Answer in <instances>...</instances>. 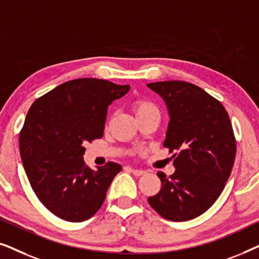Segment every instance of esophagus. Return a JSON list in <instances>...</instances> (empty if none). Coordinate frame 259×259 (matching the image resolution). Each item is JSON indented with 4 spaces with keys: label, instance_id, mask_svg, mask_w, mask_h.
Wrapping results in <instances>:
<instances>
[{
    "label": "esophagus",
    "instance_id": "obj_1",
    "mask_svg": "<svg viewBox=\"0 0 259 259\" xmlns=\"http://www.w3.org/2000/svg\"><path fill=\"white\" fill-rule=\"evenodd\" d=\"M127 168H130L131 169V172L133 173L134 176H143V175H145V173H146V171H144V169H138V168H133V167H127Z\"/></svg>",
    "mask_w": 259,
    "mask_h": 259
}]
</instances>
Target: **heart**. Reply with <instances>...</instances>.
<instances>
[{"label":"heart","instance_id":"heart-1","mask_svg":"<svg viewBox=\"0 0 259 259\" xmlns=\"http://www.w3.org/2000/svg\"><path fill=\"white\" fill-rule=\"evenodd\" d=\"M133 108L137 118L145 114H150V113H159L157 105L151 100H147V99H138V100L134 101Z\"/></svg>","mask_w":259,"mask_h":259}]
</instances>
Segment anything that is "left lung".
<instances>
[{
  "instance_id": "obj_1",
  "label": "left lung",
  "mask_w": 259,
  "mask_h": 259,
  "mask_svg": "<svg viewBox=\"0 0 259 259\" xmlns=\"http://www.w3.org/2000/svg\"><path fill=\"white\" fill-rule=\"evenodd\" d=\"M164 99L169 122L164 147L176 172H158L161 189L148 203L162 218L185 222L210 208L231 175L236 138L221 101L186 81L147 84Z\"/></svg>"
}]
</instances>
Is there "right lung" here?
I'll return each instance as SVG.
<instances>
[{
  "instance_id": "obj_1",
  "label": "right lung",
  "mask_w": 259,
  "mask_h": 259,
  "mask_svg": "<svg viewBox=\"0 0 259 259\" xmlns=\"http://www.w3.org/2000/svg\"><path fill=\"white\" fill-rule=\"evenodd\" d=\"M130 91L101 79H76L31 105L20 132V154L38 200L56 217L79 223L97 213L121 166L108 161L93 171L84 144L104 136L108 106Z\"/></svg>"
}]
</instances>
